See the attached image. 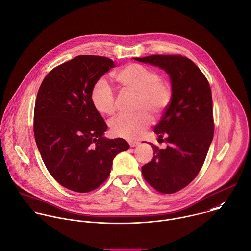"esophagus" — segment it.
<instances>
[{"label": "esophagus", "mask_w": 251, "mask_h": 251, "mask_svg": "<svg viewBox=\"0 0 251 251\" xmlns=\"http://www.w3.org/2000/svg\"><path fill=\"white\" fill-rule=\"evenodd\" d=\"M129 145L131 148H134V147H137L139 145V143L136 141H129Z\"/></svg>", "instance_id": "esophagus-1"}]
</instances>
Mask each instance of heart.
<instances>
[{
    "mask_svg": "<svg viewBox=\"0 0 251 251\" xmlns=\"http://www.w3.org/2000/svg\"><path fill=\"white\" fill-rule=\"evenodd\" d=\"M116 81L124 90L138 94L136 114H119L110 120L111 133L127 140L139 139L152 122L151 114H161L170 104L172 89L168 82L160 79L157 71L138 63H131L115 74ZM91 100L101 114H112L116 109V97L110 85L99 80L93 87Z\"/></svg>",
    "mask_w": 251,
    "mask_h": 251,
    "instance_id": "obj_1",
    "label": "heart"
}]
</instances>
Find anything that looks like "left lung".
<instances>
[{
	"instance_id": "1",
	"label": "left lung",
	"mask_w": 251,
	"mask_h": 251,
	"mask_svg": "<svg viewBox=\"0 0 251 251\" xmlns=\"http://www.w3.org/2000/svg\"><path fill=\"white\" fill-rule=\"evenodd\" d=\"M134 59L158 66L170 77L172 100L154 127L158 140L168 146L159 150L151 143L154 156L142 173L159 193L173 194L187 187L204 163L214 134L211 89L201 69L186 56L154 54Z\"/></svg>"
}]
</instances>
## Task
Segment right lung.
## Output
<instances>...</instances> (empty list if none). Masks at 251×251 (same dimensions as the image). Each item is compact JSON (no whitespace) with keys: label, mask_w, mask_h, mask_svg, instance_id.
Wrapping results in <instances>:
<instances>
[{"label":"right lung","mask_w":251,"mask_h":251,"mask_svg":"<svg viewBox=\"0 0 251 251\" xmlns=\"http://www.w3.org/2000/svg\"><path fill=\"white\" fill-rule=\"evenodd\" d=\"M114 62L99 55H78L43 80L35 102L34 136L50 174L77 193L99 188L109 176L112 161L129 144L106 139L103 118L94 107V85Z\"/></svg>","instance_id":"right-lung-1"}]
</instances>
